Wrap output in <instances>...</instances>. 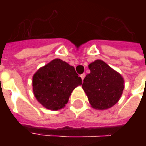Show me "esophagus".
<instances>
[{
    "instance_id": "obj_1",
    "label": "esophagus",
    "mask_w": 146,
    "mask_h": 146,
    "mask_svg": "<svg viewBox=\"0 0 146 146\" xmlns=\"http://www.w3.org/2000/svg\"><path fill=\"white\" fill-rule=\"evenodd\" d=\"M85 76H86V74H85V73H82V74H81V75H80V77L82 78V80H84Z\"/></svg>"
}]
</instances>
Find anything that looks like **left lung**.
Instances as JSON below:
<instances>
[{"label":"left lung","mask_w":146,"mask_h":146,"mask_svg":"<svg viewBox=\"0 0 146 146\" xmlns=\"http://www.w3.org/2000/svg\"><path fill=\"white\" fill-rule=\"evenodd\" d=\"M90 73L82 83L92 107L104 110L113 106L119 101L124 89V80L120 73L101 60L89 65Z\"/></svg>","instance_id":"1"}]
</instances>
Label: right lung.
Listing matches in <instances>:
<instances>
[{"label": "right lung", "mask_w": 146, "mask_h": 146, "mask_svg": "<svg viewBox=\"0 0 146 146\" xmlns=\"http://www.w3.org/2000/svg\"><path fill=\"white\" fill-rule=\"evenodd\" d=\"M82 85L73 66L54 59L42 66L33 78V93L44 108L52 111L63 108L76 87Z\"/></svg>", "instance_id": "1"}]
</instances>
